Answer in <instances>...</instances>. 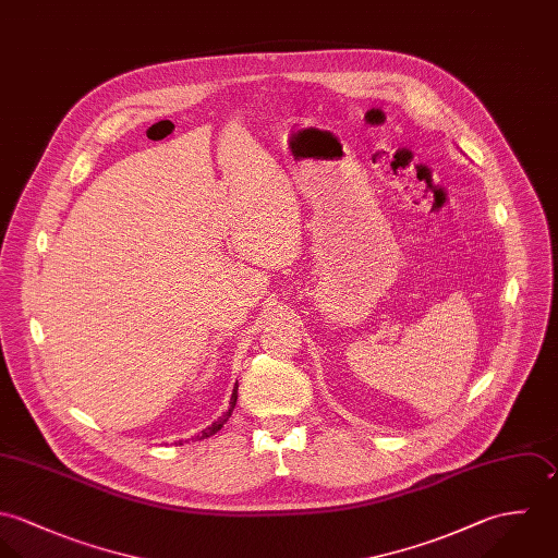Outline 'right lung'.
<instances>
[{
	"mask_svg": "<svg viewBox=\"0 0 558 558\" xmlns=\"http://www.w3.org/2000/svg\"><path fill=\"white\" fill-rule=\"evenodd\" d=\"M236 388H239V384H234V388H232V397H230V403H228V410L223 412L222 416L214 423V425H209L207 429H203L196 438H192V440H207V438H211L214 434H218L220 429H222L223 425H226V421L230 418V414H232V410H234V405H236Z\"/></svg>",
	"mask_w": 558,
	"mask_h": 558,
	"instance_id": "right-lung-1",
	"label": "right lung"
}]
</instances>
